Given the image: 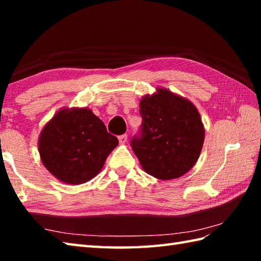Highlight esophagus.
I'll list each match as a JSON object with an SVG mask.
<instances>
[{"mask_svg": "<svg viewBox=\"0 0 261 261\" xmlns=\"http://www.w3.org/2000/svg\"><path fill=\"white\" fill-rule=\"evenodd\" d=\"M126 140H127V136L126 135L119 136V142L121 143V145H124V143L126 142Z\"/></svg>", "mask_w": 261, "mask_h": 261, "instance_id": "1", "label": "esophagus"}]
</instances>
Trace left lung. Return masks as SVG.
<instances>
[{
	"label": "left lung",
	"mask_w": 261,
	"mask_h": 261,
	"mask_svg": "<svg viewBox=\"0 0 261 261\" xmlns=\"http://www.w3.org/2000/svg\"><path fill=\"white\" fill-rule=\"evenodd\" d=\"M142 116L139 138L131 146L142 169L160 180L179 178L201 154L205 129L190 99L157 87L140 99Z\"/></svg>",
	"instance_id": "obj_1"
}]
</instances>
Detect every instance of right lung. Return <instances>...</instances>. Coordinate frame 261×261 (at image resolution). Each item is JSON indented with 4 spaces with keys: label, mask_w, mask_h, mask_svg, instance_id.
<instances>
[{
    "label": "right lung",
    "mask_w": 261,
    "mask_h": 261,
    "mask_svg": "<svg viewBox=\"0 0 261 261\" xmlns=\"http://www.w3.org/2000/svg\"><path fill=\"white\" fill-rule=\"evenodd\" d=\"M119 145L101 119L87 108H63L42 127L40 159L60 181L80 185L94 178Z\"/></svg>",
    "instance_id": "obj_1"
}]
</instances>
